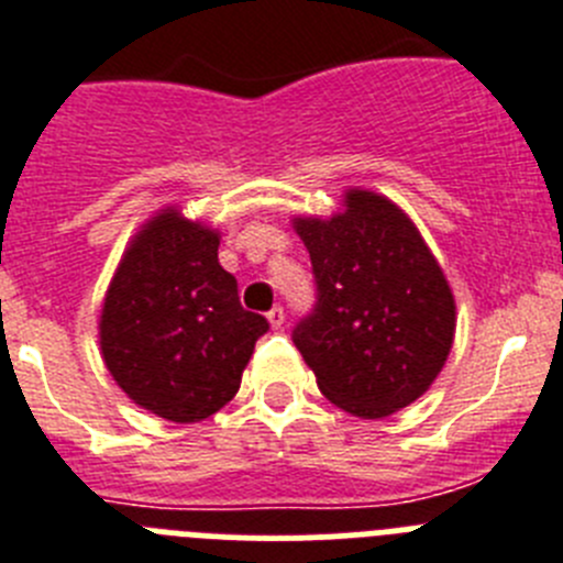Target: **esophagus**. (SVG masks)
<instances>
[{
    "label": "esophagus",
    "mask_w": 563,
    "mask_h": 563,
    "mask_svg": "<svg viewBox=\"0 0 563 563\" xmlns=\"http://www.w3.org/2000/svg\"><path fill=\"white\" fill-rule=\"evenodd\" d=\"M266 320H268V325H272V329H283V322H286V311H283L280 306H275V309L266 314Z\"/></svg>",
    "instance_id": "obj_1"
}]
</instances>
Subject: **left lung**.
Returning <instances> with one entry per match:
<instances>
[{
  "label": "left lung",
  "instance_id": "8db88e82",
  "mask_svg": "<svg viewBox=\"0 0 563 563\" xmlns=\"http://www.w3.org/2000/svg\"><path fill=\"white\" fill-rule=\"evenodd\" d=\"M317 306L295 345L317 388L351 417L385 419L417 402L448 363L456 300L405 209L351 187L331 218L297 214Z\"/></svg>",
  "mask_w": 563,
  "mask_h": 563
}]
</instances>
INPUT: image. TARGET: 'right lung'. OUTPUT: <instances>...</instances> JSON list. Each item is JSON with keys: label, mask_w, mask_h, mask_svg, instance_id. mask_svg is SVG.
Wrapping results in <instances>:
<instances>
[{"label": "right lung", "mask_w": 563, "mask_h": 563, "mask_svg": "<svg viewBox=\"0 0 563 563\" xmlns=\"http://www.w3.org/2000/svg\"><path fill=\"white\" fill-rule=\"evenodd\" d=\"M221 232L164 207L130 238L99 317L101 360L126 397L166 422L218 413L241 388L266 317L218 263Z\"/></svg>", "instance_id": "1"}]
</instances>
